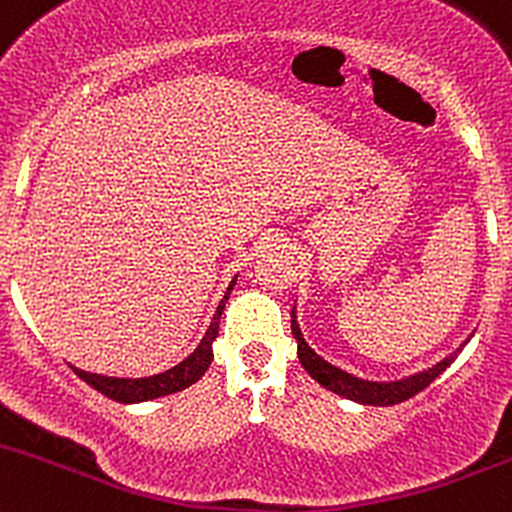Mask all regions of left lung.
Returning <instances> with one entry per match:
<instances>
[{
    "label": "left lung",
    "mask_w": 512,
    "mask_h": 512,
    "mask_svg": "<svg viewBox=\"0 0 512 512\" xmlns=\"http://www.w3.org/2000/svg\"><path fill=\"white\" fill-rule=\"evenodd\" d=\"M292 335H295V340H297V357H300L302 367L310 372L312 380L320 382L322 388L332 390V393L342 395V398H347V400H355V403L385 405V408H388V405L403 403V400L413 398V395H418L420 390L428 388L430 382H433L435 377H438L440 372H443L445 367L455 360V355H458V352H453V355L445 357L443 362H438V365L430 367V370L420 372V375H413V377H405V380L367 382V380H360V377L347 375V372H342L340 367L330 365V362L322 360L320 355H315V352L307 347L300 327H297L295 310H292Z\"/></svg>",
    "instance_id": "1"
}]
</instances>
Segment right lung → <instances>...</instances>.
Here are the masks:
<instances>
[{
  "instance_id": "1",
  "label": "right lung",
  "mask_w": 512,
  "mask_h": 512,
  "mask_svg": "<svg viewBox=\"0 0 512 512\" xmlns=\"http://www.w3.org/2000/svg\"><path fill=\"white\" fill-rule=\"evenodd\" d=\"M232 285H235V280H232ZM232 285L227 287V295H230ZM227 295L222 297V302L217 305L215 320H212V325L207 327L205 337H202V342L197 345V350L192 352L190 357H185L180 365L170 367L167 372H160V375H152V377H140V380H130V377L94 375V372H84L79 370V367H72V370L87 382L89 388L107 395V398L117 400V403H142V400L162 398V395H172L177 393V390L190 388L192 382H197L202 375H205V370L212 362V342H215L217 332H220V315L222 310H225Z\"/></svg>"
}]
</instances>
